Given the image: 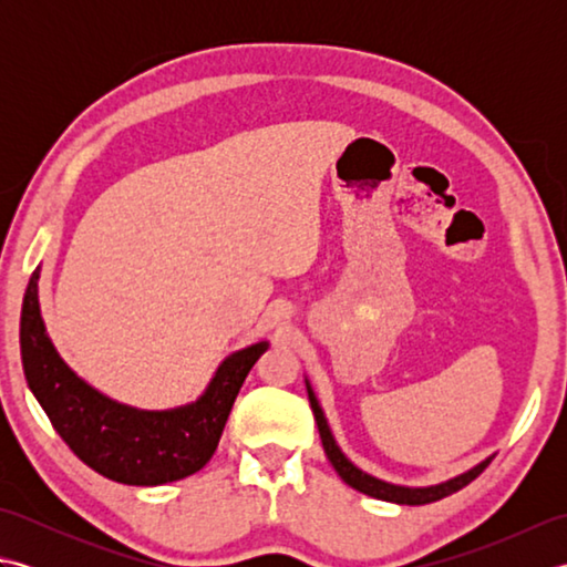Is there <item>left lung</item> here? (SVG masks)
Listing matches in <instances>:
<instances>
[{
    "label": "left lung",
    "mask_w": 567,
    "mask_h": 567,
    "mask_svg": "<svg viewBox=\"0 0 567 567\" xmlns=\"http://www.w3.org/2000/svg\"><path fill=\"white\" fill-rule=\"evenodd\" d=\"M305 382H307V394H309L311 412H315L317 426H319V436H321V443H323V453H327L333 470L341 475L343 483L351 485L358 492H363V495H368V497H375V499H382V502H394V504H429V502H439V499L449 497V495H453V492L463 489L465 485L473 483V480L492 463V457H495V455H487L483 463H477L475 467H470V470H465V473L455 475L451 480H445V483H439V485L409 487V485L384 483V480L365 473V470H360L355 463L348 461L346 453L339 449V443H336V439H333V433L329 429V421H327V416H323V409H321V404L317 400L315 390H311L309 380H305Z\"/></svg>",
    "instance_id": "1"
}]
</instances>
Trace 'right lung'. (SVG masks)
Wrapping results in <instances>:
<instances>
[{
    "instance_id": "obj_1",
    "label": "right lung",
    "mask_w": 567,
    "mask_h": 567,
    "mask_svg": "<svg viewBox=\"0 0 567 567\" xmlns=\"http://www.w3.org/2000/svg\"><path fill=\"white\" fill-rule=\"evenodd\" d=\"M41 268L31 275L21 307V363L29 390L70 451L94 473L122 485L175 483L209 463L250 368L268 341L221 360L195 402L175 409H136L94 390L72 370L45 331L39 302Z\"/></svg>"
}]
</instances>
